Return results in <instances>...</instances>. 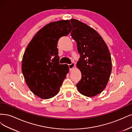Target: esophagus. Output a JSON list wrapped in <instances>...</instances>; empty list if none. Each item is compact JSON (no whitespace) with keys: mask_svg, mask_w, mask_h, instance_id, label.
Returning a JSON list of instances; mask_svg holds the SVG:
<instances>
[{"mask_svg":"<svg viewBox=\"0 0 132 132\" xmlns=\"http://www.w3.org/2000/svg\"><path fill=\"white\" fill-rule=\"evenodd\" d=\"M69 67L70 70H72L75 67V63L73 62H72L71 64H69Z\"/></svg>","mask_w":132,"mask_h":132,"instance_id":"esophagus-1","label":"esophagus"}]
</instances>
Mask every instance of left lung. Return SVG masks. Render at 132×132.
I'll return each mask as SVG.
<instances>
[{"label": "left lung", "mask_w": 132, "mask_h": 132, "mask_svg": "<svg viewBox=\"0 0 132 132\" xmlns=\"http://www.w3.org/2000/svg\"><path fill=\"white\" fill-rule=\"evenodd\" d=\"M71 37L76 42L80 58L77 63L82 78L76 84L78 91L94 96L104 90L112 70L111 57L107 45L94 29L80 21L70 20Z\"/></svg>", "instance_id": "left-lung-1"}]
</instances>
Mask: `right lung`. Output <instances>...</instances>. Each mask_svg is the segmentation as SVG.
Masks as SVG:
<instances>
[{
	"label": "right lung",
	"instance_id": "right-lung-1",
	"mask_svg": "<svg viewBox=\"0 0 132 132\" xmlns=\"http://www.w3.org/2000/svg\"><path fill=\"white\" fill-rule=\"evenodd\" d=\"M69 20L46 24L29 42L22 61V71L33 93L47 99L56 95L69 71L67 64L59 63L57 45L62 36L71 31Z\"/></svg>",
	"mask_w": 132,
	"mask_h": 132
}]
</instances>
